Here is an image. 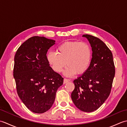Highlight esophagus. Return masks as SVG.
Segmentation results:
<instances>
[{
    "mask_svg": "<svg viewBox=\"0 0 127 127\" xmlns=\"http://www.w3.org/2000/svg\"><path fill=\"white\" fill-rule=\"evenodd\" d=\"M69 81H70L69 80L66 79H64V81H63V83H64V84H65V83L69 82Z\"/></svg>",
    "mask_w": 127,
    "mask_h": 127,
    "instance_id": "34e87169",
    "label": "esophagus"
}]
</instances>
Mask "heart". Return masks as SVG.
Instances as JSON below:
<instances>
[{
    "mask_svg": "<svg viewBox=\"0 0 127 127\" xmlns=\"http://www.w3.org/2000/svg\"><path fill=\"white\" fill-rule=\"evenodd\" d=\"M57 51H50L47 55L48 63L57 72H61L66 64L64 74L71 76L84 73L90 65L92 50L86 42L66 41L59 45Z\"/></svg>",
    "mask_w": 127,
    "mask_h": 127,
    "instance_id": "heart-1",
    "label": "heart"
}]
</instances>
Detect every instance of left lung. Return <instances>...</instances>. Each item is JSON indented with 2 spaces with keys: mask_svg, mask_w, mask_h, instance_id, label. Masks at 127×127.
Listing matches in <instances>:
<instances>
[{
  "mask_svg": "<svg viewBox=\"0 0 127 127\" xmlns=\"http://www.w3.org/2000/svg\"><path fill=\"white\" fill-rule=\"evenodd\" d=\"M92 58L87 70L74 81L72 101L78 109L90 112L98 109L109 96L115 69L111 51L98 37L88 34Z\"/></svg>",
  "mask_w": 127,
  "mask_h": 127,
  "instance_id": "left-lung-1",
  "label": "left lung"
}]
</instances>
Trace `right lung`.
I'll return each mask as SVG.
<instances>
[{
  "instance_id": "obj_1",
  "label": "right lung",
  "mask_w": 127,
  "mask_h": 127,
  "mask_svg": "<svg viewBox=\"0 0 127 127\" xmlns=\"http://www.w3.org/2000/svg\"><path fill=\"white\" fill-rule=\"evenodd\" d=\"M55 40L33 36L21 45L14 58L13 77L18 95L31 111L42 114L48 111L56 98L63 78L50 66L48 50Z\"/></svg>"
}]
</instances>
